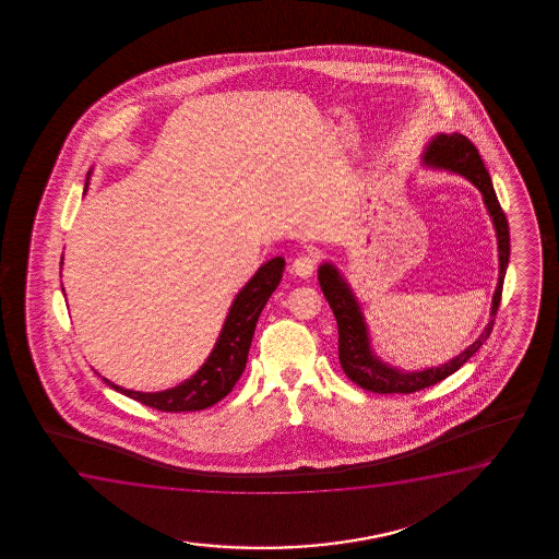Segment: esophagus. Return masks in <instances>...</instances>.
<instances>
[{"label":"esophagus","instance_id":"1","mask_svg":"<svg viewBox=\"0 0 559 559\" xmlns=\"http://www.w3.org/2000/svg\"><path fill=\"white\" fill-rule=\"evenodd\" d=\"M314 267H317V258L313 253H301L292 263V273L299 278H309L313 275Z\"/></svg>","mask_w":559,"mask_h":559}]
</instances>
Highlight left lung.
<instances>
[{"mask_svg": "<svg viewBox=\"0 0 559 559\" xmlns=\"http://www.w3.org/2000/svg\"><path fill=\"white\" fill-rule=\"evenodd\" d=\"M421 158L426 166L449 169V171L466 177L481 191L483 202L489 210V215L495 223V230H497L498 263H500L497 290L492 296L489 324L485 326L481 336L477 337L474 344L441 367L408 372V370L390 367L382 359L376 357L370 347V340H368L367 322H365L359 301L355 298L349 284L345 283L344 276L340 275V271L332 263H322L319 267V284H321L322 294L329 301L332 313L336 317L337 334H340L337 337L340 365L352 382L357 383L362 390L372 391V393H414V391L424 390L433 383L441 382L447 376L454 374L464 362L469 360V357H474L475 352L487 342L490 330L495 326V317H497L500 296H502L506 267L510 261L508 219L498 202L489 171L485 168L479 151L475 148L474 143L462 133H451V135L439 133L429 141Z\"/></svg>", "mask_w": 559, "mask_h": 559, "instance_id": "1", "label": "left lung"}]
</instances>
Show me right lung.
<instances>
[{
    "label": "right lung",
    "instance_id": "right-lung-1",
    "mask_svg": "<svg viewBox=\"0 0 559 559\" xmlns=\"http://www.w3.org/2000/svg\"><path fill=\"white\" fill-rule=\"evenodd\" d=\"M283 271V258H273L258 269V273L248 281L242 290L238 292L237 298L233 301L222 334L217 337L206 362L189 380L171 390L156 393L123 390L120 385L108 382L107 378L103 380L126 397L135 399L139 403L153 406L162 413H192L215 405L235 388L238 378L245 372L255 322L260 319L271 294L281 283Z\"/></svg>",
    "mask_w": 559,
    "mask_h": 559
}]
</instances>
